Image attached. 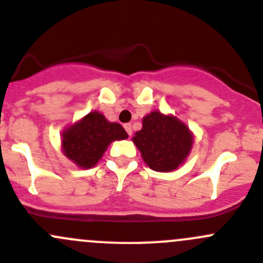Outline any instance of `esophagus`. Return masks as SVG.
Instances as JSON below:
<instances>
[{
    "instance_id": "34e87169",
    "label": "esophagus",
    "mask_w": 263,
    "mask_h": 263,
    "mask_svg": "<svg viewBox=\"0 0 263 263\" xmlns=\"http://www.w3.org/2000/svg\"><path fill=\"white\" fill-rule=\"evenodd\" d=\"M124 127H125V130H126V133L129 134V136H132V133H133V129H132V124H125Z\"/></svg>"
}]
</instances>
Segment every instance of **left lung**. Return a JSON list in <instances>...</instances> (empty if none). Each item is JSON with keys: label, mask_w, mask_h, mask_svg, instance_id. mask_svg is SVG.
<instances>
[{"label": "left lung", "mask_w": 263, "mask_h": 263, "mask_svg": "<svg viewBox=\"0 0 263 263\" xmlns=\"http://www.w3.org/2000/svg\"><path fill=\"white\" fill-rule=\"evenodd\" d=\"M133 142L146 164L156 172H172L184 161L192 146V134L177 117L154 111L143 119Z\"/></svg>", "instance_id": "8db88e82"}]
</instances>
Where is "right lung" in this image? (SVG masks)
Returning <instances> with one entry per match:
<instances>
[{
  "label": "right lung",
  "instance_id": "right-lung-1",
  "mask_svg": "<svg viewBox=\"0 0 263 263\" xmlns=\"http://www.w3.org/2000/svg\"><path fill=\"white\" fill-rule=\"evenodd\" d=\"M126 138L121 125L107 121L99 112H90L64 132L62 142L64 155L80 167L89 169L101 160L111 142Z\"/></svg>",
  "mask_w": 263,
  "mask_h": 263
}]
</instances>
